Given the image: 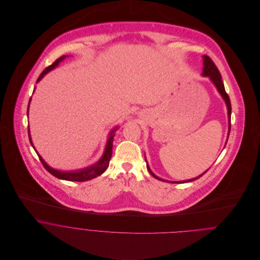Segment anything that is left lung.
<instances>
[{"label": "left lung", "instance_id": "8db88e82", "mask_svg": "<svg viewBox=\"0 0 260 260\" xmlns=\"http://www.w3.org/2000/svg\"><path fill=\"white\" fill-rule=\"evenodd\" d=\"M203 65H204V67H203V72H202V75H204V76H208V77L210 78V80L213 82V84H214V85H215V87L217 88L218 92L220 93V95L222 96V98L224 99L225 103H226L227 110H228L227 113H228V136H229L230 128H231V122H230V119H231V103H230L229 96H228V94H227V93H226V91H225L224 84H223L222 80H221V74H220L219 70L217 69L216 65L214 64V62L211 60V58H209V57H208V56H206V55H204V56H203ZM226 142H227V141H226ZM145 161H146V159H145ZM147 169H148L150 174H151L154 178H156V179H158V180H161V181H166V180H164V179H161V178L157 177V176H156V175L151 171V169L149 168L148 165H147ZM206 172H207V170H206L203 174L199 175V176H198V177H196V178L189 179V180H184V181H179V182H175V183H185V182H191V181H194V180H196V179L200 178V177H201L202 175H204ZM166 182H169V183H170V181H166ZM171 183H173V182H171Z\"/></svg>", "mask_w": 260, "mask_h": 260}]
</instances>
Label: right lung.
<instances>
[{
	"label": "right lung",
	"mask_w": 260,
	"mask_h": 260,
	"mask_svg": "<svg viewBox=\"0 0 260 260\" xmlns=\"http://www.w3.org/2000/svg\"><path fill=\"white\" fill-rule=\"evenodd\" d=\"M66 56H63L59 59H57L52 65H50L49 67H47L41 75L39 76L38 78L37 82H39L45 75L47 74L48 72H50L51 70H53L56 66L59 65V63L61 61H63V59L65 58ZM31 101V99H30ZM29 110V108H28ZM117 130V128H114L110 132L109 134V138H108V141H107V144H106V147H105V151H104V154L103 156L101 157V159L95 163L94 165L92 166H89L87 168H84L82 170H77V171H68V172H64V171H59V170H56V169H53L52 167H50L45 161L44 159L39 155L36 149L33 145V142H32V139H31V135H30V129L28 127V134H29V139H30V143L31 145L33 146V148L35 149L36 153L39 156V159L40 161L42 162L43 166L45 167V169L50 172L52 175H54L55 177L59 178V179H63V180H67V181H77V182H83V181H87V180H90V179H93V178H96L97 176H100L109 166V162H110V159H111L112 156V147H113V137L115 136V131Z\"/></svg>",
	"instance_id": "add662e5"
}]
</instances>
